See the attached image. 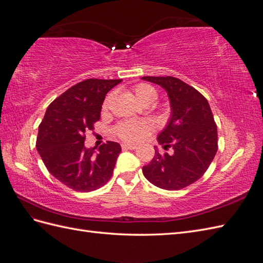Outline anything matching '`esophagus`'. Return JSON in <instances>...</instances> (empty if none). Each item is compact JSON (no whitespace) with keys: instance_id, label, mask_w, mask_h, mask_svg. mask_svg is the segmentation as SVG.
I'll list each match as a JSON object with an SVG mask.
<instances>
[{"instance_id":"esophagus-1","label":"esophagus","mask_w":263,"mask_h":263,"mask_svg":"<svg viewBox=\"0 0 263 263\" xmlns=\"http://www.w3.org/2000/svg\"><path fill=\"white\" fill-rule=\"evenodd\" d=\"M122 148H123L124 150H136L138 149V145H134V144H122Z\"/></svg>"}]
</instances>
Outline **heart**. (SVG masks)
<instances>
[{
  "mask_svg": "<svg viewBox=\"0 0 263 263\" xmlns=\"http://www.w3.org/2000/svg\"><path fill=\"white\" fill-rule=\"evenodd\" d=\"M133 91L138 97V100L144 105L154 104L159 97V91L157 90V88L146 83H139L134 85ZM112 99L113 94H108L106 96L105 101L103 103V109H107ZM154 123L149 120H126L119 122L113 127V133L114 136H117L123 141L133 143L141 141V140L148 137L154 131Z\"/></svg>",
  "mask_w": 263,
  "mask_h": 263,
  "instance_id": "obj_1",
  "label": "heart"
}]
</instances>
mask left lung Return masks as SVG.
Masks as SVG:
<instances>
[{"label": "left lung", "mask_w": 263, "mask_h": 263, "mask_svg": "<svg viewBox=\"0 0 263 263\" xmlns=\"http://www.w3.org/2000/svg\"><path fill=\"white\" fill-rule=\"evenodd\" d=\"M144 81L160 85L167 90L172 118L158 137L164 150H156L154 159L142 172L155 186L178 191L198 180L209 169L218 149L217 126L209 102L191 85L173 76H144Z\"/></svg>", "instance_id": "obj_1"}]
</instances>
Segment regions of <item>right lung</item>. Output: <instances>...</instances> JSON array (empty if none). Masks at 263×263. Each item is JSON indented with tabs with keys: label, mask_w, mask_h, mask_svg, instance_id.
Segmentation results:
<instances>
[{
	"label": "right lung",
	"mask_w": 263,
	"mask_h": 263,
	"mask_svg": "<svg viewBox=\"0 0 263 263\" xmlns=\"http://www.w3.org/2000/svg\"><path fill=\"white\" fill-rule=\"evenodd\" d=\"M121 81L89 78L74 85L48 106L39 125L36 150L48 172L76 192L96 191L111 179L121 145L107 141L95 154L84 142L101 118L107 91Z\"/></svg>",
	"instance_id": "1"
}]
</instances>
